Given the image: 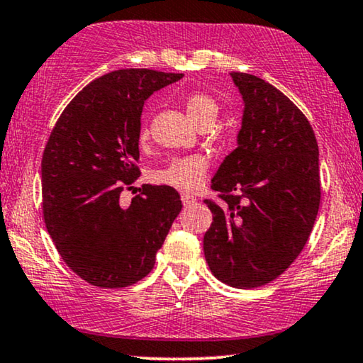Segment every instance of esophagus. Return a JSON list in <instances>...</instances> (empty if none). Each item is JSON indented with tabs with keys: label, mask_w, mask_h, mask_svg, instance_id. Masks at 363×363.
Wrapping results in <instances>:
<instances>
[{
	"label": "esophagus",
	"mask_w": 363,
	"mask_h": 363,
	"mask_svg": "<svg viewBox=\"0 0 363 363\" xmlns=\"http://www.w3.org/2000/svg\"><path fill=\"white\" fill-rule=\"evenodd\" d=\"M181 201H182V204H184L186 207L187 206H192L196 202V197L194 196H191V194H181Z\"/></svg>",
	"instance_id": "esophagus-1"
}]
</instances>
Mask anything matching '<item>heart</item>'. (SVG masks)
I'll use <instances>...</instances> for the list:
<instances>
[{
	"label": "heart",
	"mask_w": 363,
	"mask_h": 363,
	"mask_svg": "<svg viewBox=\"0 0 363 363\" xmlns=\"http://www.w3.org/2000/svg\"><path fill=\"white\" fill-rule=\"evenodd\" d=\"M186 113L197 128H211L219 116V104L214 98L204 93H191L184 99ZM149 138L147 128L141 131V141L144 143ZM209 162L204 156H187L172 159L167 166L154 171L152 179L157 184L174 187L177 191L191 192L204 181Z\"/></svg>",
	"instance_id": "1"
}]
</instances>
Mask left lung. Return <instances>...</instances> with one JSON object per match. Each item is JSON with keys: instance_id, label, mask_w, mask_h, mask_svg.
I'll use <instances>...</instances> for the list:
<instances>
[{"instance_id": "1", "label": "left lung", "mask_w": 363, "mask_h": 363, "mask_svg": "<svg viewBox=\"0 0 363 363\" xmlns=\"http://www.w3.org/2000/svg\"><path fill=\"white\" fill-rule=\"evenodd\" d=\"M244 101L238 147L212 177L222 204L204 255L220 282L254 289L277 279L302 252L320 204L318 146L302 111L272 84L230 72Z\"/></svg>"}]
</instances>
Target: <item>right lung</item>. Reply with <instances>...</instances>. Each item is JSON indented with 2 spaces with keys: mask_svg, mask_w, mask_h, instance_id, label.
Instances as JSON below:
<instances>
[{
  "mask_svg": "<svg viewBox=\"0 0 363 363\" xmlns=\"http://www.w3.org/2000/svg\"><path fill=\"white\" fill-rule=\"evenodd\" d=\"M181 77L108 72L74 96L48 139L41 161L46 229L67 267L91 286L121 289L146 277L182 209L167 186H143L129 206L119 201L141 176L144 101Z\"/></svg>",
  "mask_w": 363,
  "mask_h": 363,
  "instance_id": "obj_1",
  "label": "right lung"
}]
</instances>
